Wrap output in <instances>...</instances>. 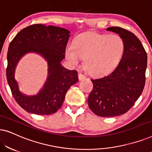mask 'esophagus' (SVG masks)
Instances as JSON below:
<instances>
[{
  "label": "esophagus",
  "mask_w": 152,
  "mask_h": 152,
  "mask_svg": "<svg viewBox=\"0 0 152 152\" xmlns=\"http://www.w3.org/2000/svg\"><path fill=\"white\" fill-rule=\"evenodd\" d=\"M78 77H79V80H83L84 79L86 78V76L84 75H83L82 73H80L78 75Z\"/></svg>",
  "instance_id": "34e87169"
}]
</instances>
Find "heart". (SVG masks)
I'll use <instances>...</instances> for the list:
<instances>
[{
  "label": "heart",
  "instance_id": "obj_1",
  "mask_svg": "<svg viewBox=\"0 0 152 152\" xmlns=\"http://www.w3.org/2000/svg\"><path fill=\"white\" fill-rule=\"evenodd\" d=\"M125 43L118 34L86 33L79 36L74 43L66 48V57L73 66L85 59V66L91 74L104 75L118 66L124 55Z\"/></svg>",
  "mask_w": 152,
  "mask_h": 152
}]
</instances>
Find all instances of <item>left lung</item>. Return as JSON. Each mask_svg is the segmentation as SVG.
<instances>
[{
  "mask_svg": "<svg viewBox=\"0 0 152 152\" xmlns=\"http://www.w3.org/2000/svg\"><path fill=\"white\" fill-rule=\"evenodd\" d=\"M108 31L122 37L125 43L124 55L111 73L92 79L93 88L88 98L90 109L101 117H114L127 112L140 96L145 84L147 55L134 34L119 27Z\"/></svg>",
  "mask_w": 152,
  "mask_h": 152,
  "instance_id": "left-lung-1",
  "label": "left lung"
}]
</instances>
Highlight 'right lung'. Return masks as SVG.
Listing matches in <instances>:
<instances>
[{"label":"right lung","instance_id":"right-lung-1","mask_svg":"<svg viewBox=\"0 0 152 152\" xmlns=\"http://www.w3.org/2000/svg\"><path fill=\"white\" fill-rule=\"evenodd\" d=\"M70 33L59 27L34 24L20 30L10 42L6 69L7 82L16 102L28 113H55L61 107L68 88L78 82L77 72L66 69L61 64ZM31 51L39 53L48 61L49 77L38 94L28 96L20 92L14 72L20 58Z\"/></svg>","mask_w":152,"mask_h":152}]
</instances>
